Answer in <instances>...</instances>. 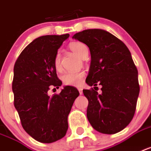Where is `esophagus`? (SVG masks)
<instances>
[{"label": "esophagus", "mask_w": 151, "mask_h": 151, "mask_svg": "<svg viewBox=\"0 0 151 151\" xmlns=\"http://www.w3.org/2000/svg\"><path fill=\"white\" fill-rule=\"evenodd\" d=\"M78 91H79L80 95H82V94H83V91H82V88H78Z\"/></svg>", "instance_id": "34e87169"}]
</instances>
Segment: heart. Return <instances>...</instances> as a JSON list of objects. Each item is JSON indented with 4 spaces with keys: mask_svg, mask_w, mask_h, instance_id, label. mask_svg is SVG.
<instances>
[{
    "mask_svg": "<svg viewBox=\"0 0 151 151\" xmlns=\"http://www.w3.org/2000/svg\"><path fill=\"white\" fill-rule=\"evenodd\" d=\"M70 50L73 52L77 56L82 58L85 53L88 52V47L83 42H73L69 45ZM54 67L57 72L62 71V66L60 63V56L59 53L56 55L54 58ZM84 77V73L82 72H66L62 76V81L65 85H78L81 82Z\"/></svg>",
    "mask_w": 151,
    "mask_h": 151,
    "instance_id": "b5f03b06",
    "label": "heart"
}]
</instances>
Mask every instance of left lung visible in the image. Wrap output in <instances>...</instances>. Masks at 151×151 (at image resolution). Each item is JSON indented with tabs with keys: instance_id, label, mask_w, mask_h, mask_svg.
Returning a JSON list of instances; mask_svg holds the SVG:
<instances>
[{
	"instance_id": "obj_1",
	"label": "left lung",
	"mask_w": 151,
	"mask_h": 151,
	"mask_svg": "<svg viewBox=\"0 0 151 151\" xmlns=\"http://www.w3.org/2000/svg\"><path fill=\"white\" fill-rule=\"evenodd\" d=\"M73 39L90 50L86 83L89 86L101 85V94L95 91L98 87L83 90L88 100V121L98 132L118 133L133 119L139 93L138 71L130 52L121 40L102 29L84 30Z\"/></svg>"
}]
</instances>
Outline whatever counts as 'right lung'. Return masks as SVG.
Listing matches in <instances>:
<instances>
[{
  "label": "right lung",
  "mask_w": 151,
  "mask_h": 151,
  "mask_svg": "<svg viewBox=\"0 0 151 151\" xmlns=\"http://www.w3.org/2000/svg\"><path fill=\"white\" fill-rule=\"evenodd\" d=\"M69 36L49 35L35 39L23 50L14 64V107L25 132L41 143H52L66 135L67 116L79 95L72 86H64L58 95L48 94L50 87L59 88L62 84L53 62L58 49Z\"/></svg>",
  "instance_id": "right-lung-1"
}]
</instances>
